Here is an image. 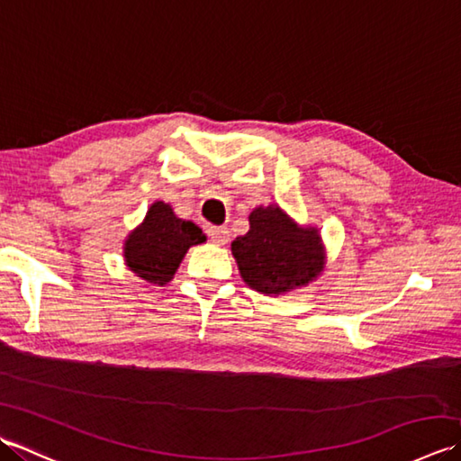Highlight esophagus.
Listing matches in <instances>:
<instances>
[{
  "label": "esophagus",
  "instance_id": "34e87169",
  "mask_svg": "<svg viewBox=\"0 0 461 461\" xmlns=\"http://www.w3.org/2000/svg\"><path fill=\"white\" fill-rule=\"evenodd\" d=\"M208 236L213 243H218V246H225V243L230 241V230L228 228H218V225H213V228L208 230Z\"/></svg>",
  "mask_w": 461,
  "mask_h": 461
}]
</instances>
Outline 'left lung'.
Segmentation results:
<instances>
[{"instance_id": "left-lung-1", "label": "left lung", "mask_w": 461, "mask_h": 461, "mask_svg": "<svg viewBox=\"0 0 461 461\" xmlns=\"http://www.w3.org/2000/svg\"><path fill=\"white\" fill-rule=\"evenodd\" d=\"M231 256L246 285L269 297L307 287L327 263L319 228L299 225L277 203L249 213V231L231 241Z\"/></svg>"}]
</instances>
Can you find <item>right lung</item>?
<instances>
[{"label":"right lung","instance_id":"obj_1","mask_svg":"<svg viewBox=\"0 0 461 461\" xmlns=\"http://www.w3.org/2000/svg\"><path fill=\"white\" fill-rule=\"evenodd\" d=\"M203 241L205 233L198 225L178 218L170 203L158 200L146 212L142 223L126 236L122 256L136 277L166 285L174 279L188 249Z\"/></svg>","mask_w":461,"mask_h":461}]
</instances>
